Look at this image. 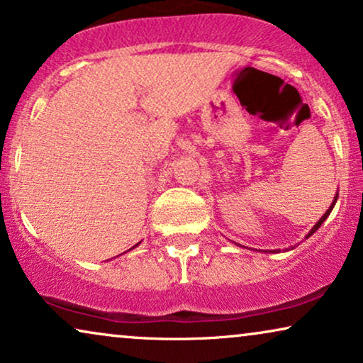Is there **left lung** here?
<instances>
[{"label":"left lung","mask_w":363,"mask_h":363,"mask_svg":"<svg viewBox=\"0 0 363 363\" xmlns=\"http://www.w3.org/2000/svg\"><path fill=\"white\" fill-rule=\"evenodd\" d=\"M335 201H337V196L334 198V201H332V205L329 206V210H327V211L324 213V216H322V218H320V220L315 223V225H314V228H312V230L309 231V235H307L306 238H309V236H312V235H314V233H315L317 230H319V228H320V225H322V223H324V221L327 220V218H329V215H330V211H332V208H334V205H335ZM272 252H276V251H272Z\"/></svg>","instance_id":"left-lung-1"}]
</instances>
